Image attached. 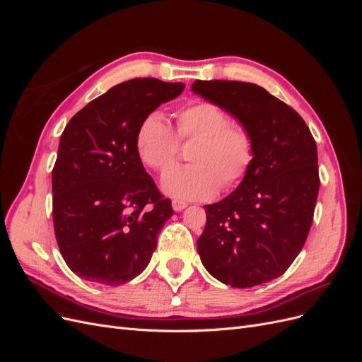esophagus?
<instances>
[{"label": "esophagus", "mask_w": 362, "mask_h": 362, "mask_svg": "<svg viewBox=\"0 0 362 362\" xmlns=\"http://www.w3.org/2000/svg\"><path fill=\"white\" fill-rule=\"evenodd\" d=\"M185 206H187V204L182 202V201H177V199L172 201V208L175 211H181V210H184Z\"/></svg>", "instance_id": "1"}]
</instances>
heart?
Here are the masks:
<instances>
[{
    "label": "heart",
    "mask_w": 362,
    "mask_h": 362,
    "mask_svg": "<svg viewBox=\"0 0 362 362\" xmlns=\"http://www.w3.org/2000/svg\"><path fill=\"white\" fill-rule=\"evenodd\" d=\"M180 140H196L190 164L164 172L161 189L177 201L210 199L218 187L235 185L254 161V140L211 103H193L177 113V134L160 112H151L136 129L134 148L145 166L163 170L177 157Z\"/></svg>",
    "instance_id": "obj_1"
}]
</instances>
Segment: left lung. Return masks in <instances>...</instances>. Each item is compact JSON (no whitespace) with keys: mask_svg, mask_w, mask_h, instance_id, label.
I'll use <instances>...</instances> for the list:
<instances>
[{"mask_svg":"<svg viewBox=\"0 0 362 362\" xmlns=\"http://www.w3.org/2000/svg\"><path fill=\"white\" fill-rule=\"evenodd\" d=\"M192 90L231 113L254 140L243 181L205 205L201 261L226 286H259L281 276L308 237L320 187L315 140L298 112L261 86L196 80Z\"/></svg>","mask_w":362,"mask_h":362,"instance_id":"obj_1","label":"left lung"}]
</instances>
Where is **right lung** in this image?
I'll use <instances>...</instances> for the list:
<instances>
[{
    "instance_id": "right-lung-1",
    "label": "right lung",
    "mask_w": 362,
    "mask_h": 362,
    "mask_svg": "<svg viewBox=\"0 0 362 362\" xmlns=\"http://www.w3.org/2000/svg\"><path fill=\"white\" fill-rule=\"evenodd\" d=\"M184 87L157 78L120 83L64 128L52 169V221L60 254L81 279L116 287L149 264L173 210L141 164L134 136L141 119Z\"/></svg>"
}]
</instances>
